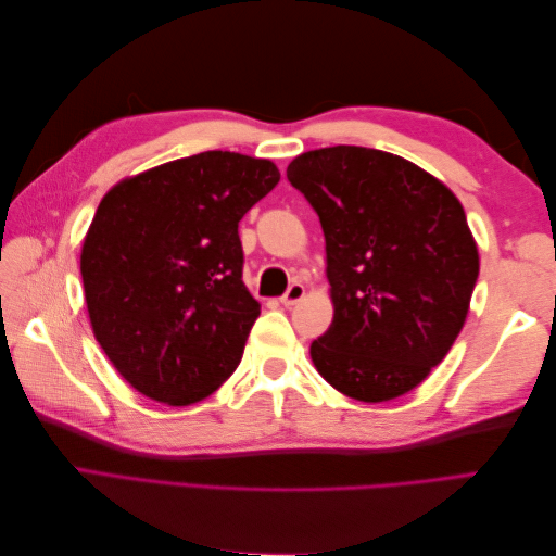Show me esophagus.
I'll list each match as a JSON object with an SVG mask.
<instances>
[{"label": "esophagus", "mask_w": 556, "mask_h": 556, "mask_svg": "<svg viewBox=\"0 0 556 556\" xmlns=\"http://www.w3.org/2000/svg\"><path fill=\"white\" fill-rule=\"evenodd\" d=\"M306 294V288L301 282H292L290 288H288V292H285L282 296H280V304L282 306H294L296 301H301V296Z\"/></svg>", "instance_id": "obj_1"}]
</instances>
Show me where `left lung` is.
<instances>
[{
	"label": "left lung",
	"instance_id": "1",
	"mask_svg": "<svg viewBox=\"0 0 556 556\" xmlns=\"http://www.w3.org/2000/svg\"><path fill=\"white\" fill-rule=\"evenodd\" d=\"M327 243L333 323L313 364L350 399L410 392L457 339L480 260L466 213L441 180L376 148L308 150L288 166Z\"/></svg>",
	"mask_w": 556,
	"mask_h": 556
}]
</instances>
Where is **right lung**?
<instances>
[{"instance_id":"add662e5","label":"right lung","mask_w":556,"mask_h":556,"mask_svg":"<svg viewBox=\"0 0 556 556\" xmlns=\"http://www.w3.org/2000/svg\"><path fill=\"white\" fill-rule=\"evenodd\" d=\"M278 180L274 162L206 150L106 192L80 276L94 339L134 390L190 406L239 366L260 317L239 223Z\"/></svg>"}]
</instances>
